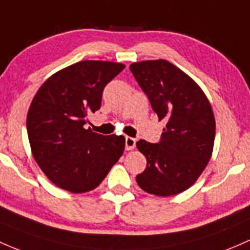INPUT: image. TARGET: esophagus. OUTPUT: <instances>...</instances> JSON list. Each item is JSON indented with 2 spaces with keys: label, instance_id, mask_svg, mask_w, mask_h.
<instances>
[{
  "label": "esophagus",
  "instance_id": "obj_1",
  "mask_svg": "<svg viewBox=\"0 0 250 250\" xmlns=\"http://www.w3.org/2000/svg\"><path fill=\"white\" fill-rule=\"evenodd\" d=\"M135 147V139L130 138V136H125V149L129 151Z\"/></svg>",
  "mask_w": 250,
  "mask_h": 250
}]
</instances>
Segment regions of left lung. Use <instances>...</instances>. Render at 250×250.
Listing matches in <instances>:
<instances>
[{"label": "left lung", "mask_w": 250, "mask_h": 250, "mask_svg": "<svg viewBox=\"0 0 250 250\" xmlns=\"http://www.w3.org/2000/svg\"><path fill=\"white\" fill-rule=\"evenodd\" d=\"M129 69L159 120L167 121L159 143H136L147 160L136 182L157 196L182 193L211 159L215 136L211 104L193 79L165 60L136 62Z\"/></svg>", "instance_id": "8db88e82"}]
</instances>
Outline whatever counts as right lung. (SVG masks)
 I'll return each mask as SVG.
<instances>
[{"instance_id":"1","label":"right lung","mask_w":250,"mask_h":250,"mask_svg":"<svg viewBox=\"0 0 250 250\" xmlns=\"http://www.w3.org/2000/svg\"><path fill=\"white\" fill-rule=\"evenodd\" d=\"M122 63L81 61L50 77L28 109V140L37 164L57 187L72 193L97 188L125 151V136L86 129L101 109L104 87Z\"/></svg>"}]
</instances>
